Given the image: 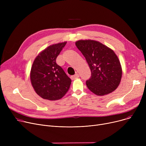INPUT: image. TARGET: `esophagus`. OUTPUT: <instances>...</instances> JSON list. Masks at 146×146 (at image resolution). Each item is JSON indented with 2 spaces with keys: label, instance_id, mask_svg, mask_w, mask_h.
Wrapping results in <instances>:
<instances>
[{
  "label": "esophagus",
  "instance_id": "1",
  "mask_svg": "<svg viewBox=\"0 0 146 146\" xmlns=\"http://www.w3.org/2000/svg\"><path fill=\"white\" fill-rule=\"evenodd\" d=\"M79 78V74H78V73H76V74H75L74 75L71 76V78H72V79H77V78Z\"/></svg>",
  "mask_w": 146,
  "mask_h": 146
}]
</instances>
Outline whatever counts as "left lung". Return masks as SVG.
Segmentation results:
<instances>
[{"label":"left lung","instance_id":"left-lung-1","mask_svg":"<svg viewBox=\"0 0 146 146\" xmlns=\"http://www.w3.org/2000/svg\"><path fill=\"white\" fill-rule=\"evenodd\" d=\"M75 44L91 70V77L86 82L88 89L98 96L108 95L115 90L120 83L122 72L114 51L95 40H79Z\"/></svg>","mask_w":146,"mask_h":146}]
</instances>
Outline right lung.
I'll return each mask as SVG.
<instances>
[{
  "mask_svg": "<svg viewBox=\"0 0 146 146\" xmlns=\"http://www.w3.org/2000/svg\"><path fill=\"white\" fill-rule=\"evenodd\" d=\"M67 42L52 44L39 53L30 72L32 86L37 95L44 99L62 98L70 88L72 80L56 63V58Z\"/></svg>",
  "mask_w": 146,
  "mask_h": 146,
  "instance_id": "1",
  "label": "right lung"
}]
</instances>
